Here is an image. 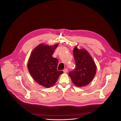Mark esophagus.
<instances>
[{"label": "esophagus", "mask_w": 121, "mask_h": 121, "mask_svg": "<svg viewBox=\"0 0 121 121\" xmlns=\"http://www.w3.org/2000/svg\"><path fill=\"white\" fill-rule=\"evenodd\" d=\"M63 71H64V72L65 73H67L68 72V69L65 68V69H64Z\"/></svg>", "instance_id": "34e87169"}]
</instances>
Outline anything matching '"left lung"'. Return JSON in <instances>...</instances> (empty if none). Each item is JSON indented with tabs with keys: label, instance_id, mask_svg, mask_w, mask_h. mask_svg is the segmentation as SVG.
<instances>
[{
	"label": "left lung",
	"instance_id": "1",
	"mask_svg": "<svg viewBox=\"0 0 121 121\" xmlns=\"http://www.w3.org/2000/svg\"><path fill=\"white\" fill-rule=\"evenodd\" d=\"M73 56L76 68L69 73L73 83L77 87H83L89 84L96 74V66L90 55L85 49H79L75 46Z\"/></svg>",
	"mask_w": 121,
	"mask_h": 121
}]
</instances>
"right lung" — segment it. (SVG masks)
I'll use <instances>...</instances> for the list:
<instances>
[{"mask_svg": "<svg viewBox=\"0 0 121 121\" xmlns=\"http://www.w3.org/2000/svg\"><path fill=\"white\" fill-rule=\"evenodd\" d=\"M58 44L49 46L40 44L32 51L28 60V69L33 78L46 88L53 86L63 73L57 70L58 60L52 56Z\"/></svg>", "mask_w": 121, "mask_h": 121, "instance_id": "obj_1", "label": "right lung"}]
</instances>
